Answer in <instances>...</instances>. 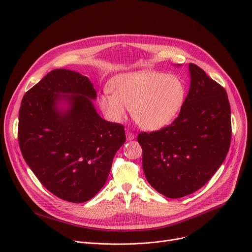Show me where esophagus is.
Here are the masks:
<instances>
[{"mask_svg": "<svg viewBox=\"0 0 252 252\" xmlns=\"http://www.w3.org/2000/svg\"><path fill=\"white\" fill-rule=\"evenodd\" d=\"M126 139L128 141H131V140H134L136 138V135L133 133V131H130L129 129H126Z\"/></svg>", "mask_w": 252, "mask_h": 252, "instance_id": "obj_1", "label": "esophagus"}]
</instances>
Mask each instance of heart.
<instances>
[{
  "label": "heart",
  "instance_id": "obj_1",
  "mask_svg": "<svg viewBox=\"0 0 252 252\" xmlns=\"http://www.w3.org/2000/svg\"><path fill=\"white\" fill-rule=\"evenodd\" d=\"M112 93L105 92L100 106L109 119L124 121L130 109L136 124L146 130L168 126L181 112L186 100V85L178 75L139 70L116 76Z\"/></svg>",
  "mask_w": 252,
  "mask_h": 252
}]
</instances>
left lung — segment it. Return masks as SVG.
<instances>
[{"mask_svg": "<svg viewBox=\"0 0 252 252\" xmlns=\"http://www.w3.org/2000/svg\"><path fill=\"white\" fill-rule=\"evenodd\" d=\"M188 68L190 89L175 122L138 136L145 177L168 198L187 196L204 186L223 162L231 143L226 90L197 65L190 63Z\"/></svg>", "mask_w": 252, "mask_h": 252, "instance_id": "8db88e82", "label": "left lung"}]
</instances>
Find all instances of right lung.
<instances>
[{"label": "right lung", "instance_id": "1", "mask_svg": "<svg viewBox=\"0 0 252 252\" xmlns=\"http://www.w3.org/2000/svg\"><path fill=\"white\" fill-rule=\"evenodd\" d=\"M96 98L89 77L55 69L25 93L19 110L24 160L45 188L73 203L101 190L126 142L124 126L98 114Z\"/></svg>", "mask_w": 252, "mask_h": 252}]
</instances>
